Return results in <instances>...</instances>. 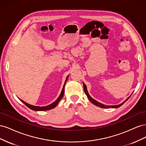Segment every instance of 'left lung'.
Listing matches in <instances>:
<instances>
[{"mask_svg": "<svg viewBox=\"0 0 146 146\" xmlns=\"http://www.w3.org/2000/svg\"><path fill=\"white\" fill-rule=\"evenodd\" d=\"M83 88H84V91H85V94H86V96H87V97H88V98L89 99V100L93 104H94L95 105H96V106H98V107H100V108H119V107H120L121 105H122L123 104H124L125 102L129 99V98H130V97L131 96H130L129 98H128L124 102H122V104H119V105H104V104H100V103H99V102H98V101H96V100H94V99H92V98H91V96L89 95V94H88V91H87V89H86V85H85V84L83 83Z\"/></svg>", "mask_w": 146, "mask_h": 146, "instance_id": "obj_1", "label": "left lung"}]
</instances>
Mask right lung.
<instances>
[{
    "label": "right lung",
    "mask_w": 146,
    "mask_h": 146,
    "mask_svg": "<svg viewBox=\"0 0 146 146\" xmlns=\"http://www.w3.org/2000/svg\"><path fill=\"white\" fill-rule=\"evenodd\" d=\"M69 76L67 77V78H66V81L64 82V86H63V88L62 89V91H61V94L60 95V96L58 97V98L57 99L54 103H52V104L48 105V106H45V107H38V106H34V105H30L27 103H26L25 102L23 101V100H21V101L22 102L24 103L27 107H28L29 108H30L31 110H34V111H46V110H51L52 108H55L56 106L57 105V104H58L59 101L61 99V98H63V96L64 95V86H65V84L66 83V82H67V80H68V78Z\"/></svg>",
    "instance_id": "1"
}]
</instances>
